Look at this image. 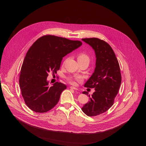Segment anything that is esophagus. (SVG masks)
<instances>
[{"instance_id": "obj_1", "label": "esophagus", "mask_w": 146, "mask_h": 146, "mask_svg": "<svg viewBox=\"0 0 146 146\" xmlns=\"http://www.w3.org/2000/svg\"><path fill=\"white\" fill-rule=\"evenodd\" d=\"M70 88L71 89H72V90H78L76 87H73V86H71Z\"/></svg>"}]
</instances>
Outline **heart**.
<instances>
[{
    "label": "heart",
    "instance_id": "1",
    "mask_svg": "<svg viewBox=\"0 0 146 146\" xmlns=\"http://www.w3.org/2000/svg\"><path fill=\"white\" fill-rule=\"evenodd\" d=\"M77 59L78 60H87L88 63L90 61V56L85 52H81L80 54H79L77 56ZM68 81L70 83L72 84H75V80H77V81H81V77H76V78H73V77H69L68 78Z\"/></svg>",
    "mask_w": 146,
    "mask_h": 146
}]
</instances>
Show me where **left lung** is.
Listing matches in <instances>:
<instances>
[{
	"label": "left lung",
	"instance_id": "left-lung-1",
	"mask_svg": "<svg viewBox=\"0 0 146 146\" xmlns=\"http://www.w3.org/2000/svg\"><path fill=\"white\" fill-rule=\"evenodd\" d=\"M94 50L96 67L94 73L84 84V87L95 88V91L90 101L81 110L87 115L93 117L106 112L113 105L121 83L119 65L111 46L98 38H82ZM82 94L88 95L84 91Z\"/></svg>",
	"mask_w": 146,
	"mask_h": 146
}]
</instances>
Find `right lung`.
<instances>
[{"label": "right lung", "mask_w": 146, "mask_h": 146, "mask_svg": "<svg viewBox=\"0 0 146 146\" xmlns=\"http://www.w3.org/2000/svg\"><path fill=\"white\" fill-rule=\"evenodd\" d=\"M82 45L81 41L44 35L28 51L21 69L19 87L27 106L36 113H46L58 103L66 86L56 82L49 87L50 72L56 73L62 58Z\"/></svg>", "instance_id": "obj_1"}]
</instances>
